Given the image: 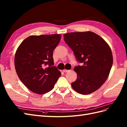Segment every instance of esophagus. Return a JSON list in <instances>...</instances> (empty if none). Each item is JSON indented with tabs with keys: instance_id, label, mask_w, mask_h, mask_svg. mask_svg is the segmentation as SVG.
I'll list each match as a JSON object with an SVG mask.
<instances>
[{
	"instance_id": "34e87169",
	"label": "esophagus",
	"mask_w": 127,
	"mask_h": 127,
	"mask_svg": "<svg viewBox=\"0 0 127 127\" xmlns=\"http://www.w3.org/2000/svg\"><path fill=\"white\" fill-rule=\"evenodd\" d=\"M63 71H64V73H66V72L68 71H69V70H67V69H64V70H63Z\"/></svg>"
}]
</instances>
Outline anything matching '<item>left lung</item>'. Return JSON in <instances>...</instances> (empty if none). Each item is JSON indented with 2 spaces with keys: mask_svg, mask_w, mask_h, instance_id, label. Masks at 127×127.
<instances>
[{
  "mask_svg": "<svg viewBox=\"0 0 127 127\" xmlns=\"http://www.w3.org/2000/svg\"><path fill=\"white\" fill-rule=\"evenodd\" d=\"M64 40L83 64L75 67L77 77L71 87L77 93L88 95L97 90L109 76L113 64L110 47L105 40L91 32L64 34Z\"/></svg>",
  "mask_w": 127,
  "mask_h": 127,
  "instance_id": "1",
  "label": "left lung"
}]
</instances>
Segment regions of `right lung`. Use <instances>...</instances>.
<instances>
[{
    "label": "right lung",
    "instance_id": "add662e5",
    "mask_svg": "<svg viewBox=\"0 0 127 127\" xmlns=\"http://www.w3.org/2000/svg\"><path fill=\"white\" fill-rule=\"evenodd\" d=\"M60 34L32 35L17 49L15 68L20 80L37 94H44L54 88L61 72L53 66V52L61 39Z\"/></svg>",
    "mask_w": 127,
    "mask_h": 127
}]
</instances>
